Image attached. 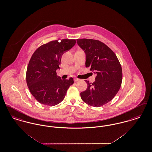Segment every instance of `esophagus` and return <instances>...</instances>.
Masks as SVG:
<instances>
[{
  "instance_id": "obj_1",
  "label": "esophagus",
  "mask_w": 152,
  "mask_h": 152,
  "mask_svg": "<svg viewBox=\"0 0 152 152\" xmlns=\"http://www.w3.org/2000/svg\"><path fill=\"white\" fill-rule=\"evenodd\" d=\"M79 80H80L79 79H77V78H74V81H75V82L78 81H79Z\"/></svg>"
}]
</instances>
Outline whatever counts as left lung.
Masks as SVG:
<instances>
[{
    "label": "left lung",
    "mask_w": 152,
    "mask_h": 152,
    "mask_svg": "<svg viewBox=\"0 0 152 152\" xmlns=\"http://www.w3.org/2000/svg\"><path fill=\"white\" fill-rule=\"evenodd\" d=\"M77 43L86 53V67L97 75L93 83L86 80L87 89L80 93L81 98L91 106L101 107L118 92L123 79L121 66L113 51L100 41L81 39Z\"/></svg>",
    "instance_id": "obj_1"
}]
</instances>
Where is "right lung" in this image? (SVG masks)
Masks as SVG:
<instances>
[{"label": "right lung", "instance_id": "1", "mask_svg": "<svg viewBox=\"0 0 152 152\" xmlns=\"http://www.w3.org/2000/svg\"><path fill=\"white\" fill-rule=\"evenodd\" d=\"M75 39L51 41L39 47L29 60L26 81L29 91L40 104L55 106L63 101L73 79L62 80L56 70L63 54L76 44Z\"/></svg>", "mask_w": 152, "mask_h": 152}]
</instances>
